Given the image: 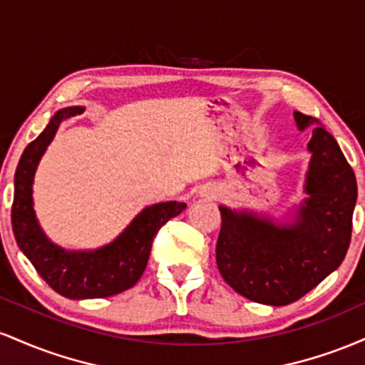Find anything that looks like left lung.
I'll list each match as a JSON object with an SVG mask.
<instances>
[{
    "label": "left lung",
    "instance_id": "8db88e82",
    "mask_svg": "<svg viewBox=\"0 0 365 365\" xmlns=\"http://www.w3.org/2000/svg\"><path fill=\"white\" fill-rule=\"evenodd\" d=\"M297 128H312L305 173V199L287 220L220 206L216 264L221 276L245 299L287 305L338 269L351 237L357 180L334 137L312 116L293 113Z\"/></svg>",
    "mask_w": 365,
    "mask_h": 365
}]
</instances>
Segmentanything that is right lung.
Instances as JSON below:
<instances>
[{
    "label": "right lung",
    "instance_id": "add662e5",
    "mask_svg": "<svg viewBox=\"0 0 365 365\" xmlns=\"http://www.w3.org/2000/svg\"><path fill=\"white\" fill-rule=\"evenodd\" d=\"M81 111L82 106L56 111L41 135L25 148L15 171L11 207V226L20 250L54 292L73 300L104 299L132 288L148 266L158 230L187 207L177 200L144 207L115 240L99 249L68 250L49 240L36 217L32 185L41 158L61 121Z\"/></svg>",
    "mask_w": 365,
    "mask_h": 365
}]
</instances>
